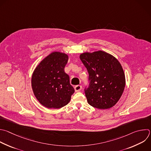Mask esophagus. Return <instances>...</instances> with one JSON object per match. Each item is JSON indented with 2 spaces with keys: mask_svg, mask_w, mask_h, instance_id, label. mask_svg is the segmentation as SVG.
Returning <instances> with one entry per match:
<instances>
[{
  "mask_svg": "<svg viewBox=\"0 0 151 151\" xmlns=\"http://www.w3.org/2000/svg\"><path fill=\"white\" fill-rule=\"evenodd\" d=\"M82 89V86L81 85H76L75 86V92H79Z\"/></svg>",
  "mask_w": 151,
  "mask_h": 151,
  "instance_id": "esophagus-1",
  "label": "esophagus"
}]
</instances>
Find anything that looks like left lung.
I'll list each match as a JSON object with an SVG mask.
<instances>
[{
  "label": "left lung",
  "instance_id": "1",
  "mask_svg": "<svg viewBox=\"0 0 151 151\" xmlns=\"http://www.w3.org/2000/svg\"><path fill=\"white\" fill-rule=\"evenodd\" d=\"M80 59L89 73V86L85 89L88 104L98 109H109L120 99L126 79L118 60L105 52L83 53Z\"/></svg>",
  "mask_w": 151,
  "mask_h": 151
}]
</instances>
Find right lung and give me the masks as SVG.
Wrapping results in <instances>:
<instances>
[{
	"mask_svg": "<svg viewBox=\"0 0 151 151\" xmlns=\"http://www.w3.org/2000/svg\"><path fill=\"white\" fill-rule=\"evenodd\" d=\"M68 55L59 52L50 53L35 69L31 78L34 94L48 109H60L67 105L74 93L69 76L64 69Z\"/></svg>",
	"mask_w": 151,
	"mask_h": 151,
	"instance_id": "right-lung-1",
	"label": "right lung"
}]
</instances>
